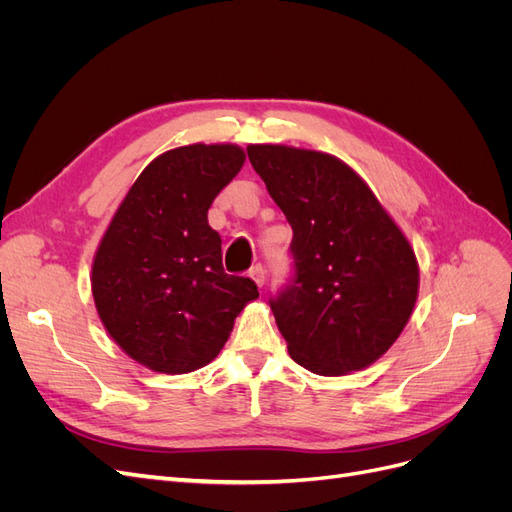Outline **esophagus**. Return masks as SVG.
<instances>
[{
	"instance_id": "obj_1",
	"label": "esophagus",
	"mask_w": 512,
	"mask_h": 512,
	"mask_svg": "<svg viewBox=\"0 0 512 512\" xmlns=\"http://www.w3.org/2000/svg\"><path fill=\"white\" fill-rule=\"evenodd\" d=\"M250 277L258 284V288H262V286L267 284V273H265V267H262V265H254L250 269Z\"/></svg>"
}]
</instances>
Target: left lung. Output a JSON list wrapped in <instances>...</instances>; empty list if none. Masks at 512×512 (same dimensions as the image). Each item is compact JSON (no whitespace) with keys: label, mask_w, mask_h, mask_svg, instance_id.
Instances as JSON below:
<instances>
[{"label":"left lung","mask_w":512,"mask_h":512,"mask_svg":"<svg viewBox=\"0 0 512 512\" xmlns=\"http://www.w3.org/2000/svg\"><path fill=\"white\" fill-rule=\"evenodd\" d=\"M247 158L292 226L294 275L269 299L290 356L318 376L371 365L416 303L418 265L404 232L329 153L250 145Z\"/></svg>","instance_id":"8db88e82"}]
</instances>
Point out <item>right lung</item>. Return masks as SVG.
Segmentation results:
<instances>
[{
  "label": "right lung",
  "instance_id": "right-lung-1",
  "mask_svg": "<svg viewBox=\"0 0 512 512\" xmlns=\"http://www.w3.org/2000/svg\"><path fill=\"white\" fill-rule=\"evenodd\" d=\"M245 162L237 145H188L153 160L123 198L91 267L100 320L119 348L160 374H188L224 348L250 277L222 267L207 211Z\"/></svg>",
  "mask_w": 512,
  "mask_h": 512
}]
</instances>
